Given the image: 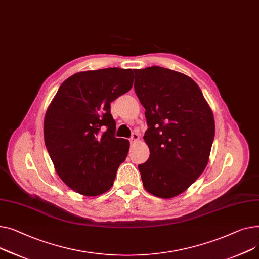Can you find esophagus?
Wrapping results in <instances>:
<instances>
[{
	"label": "esophagus",
	"instance_id": "obj_1",
	"mask_svg": "<svg viewBox=\"0 0 259 259\" xmlns=\"http://www.w3.org/2000/svg\"><path fill=\"white\" fill-rule=\"evenodd\" d=\"M138 140H139V135L137 134V133H134V134L132 135V137H131V143L134 144V143H136Z\"/></svg>",
	"mask_w": 259,
	"mask_h": 259
}]
</instances>
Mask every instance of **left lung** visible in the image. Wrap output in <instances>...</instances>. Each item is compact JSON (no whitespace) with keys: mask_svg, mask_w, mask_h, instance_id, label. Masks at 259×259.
Here are the masks:
<instances>
[{"mask_svg":"<svg viewBox=\"0 0 259 259\" xmlns=\"http://www.w3.org/2000/svg\"><path fill=\"white\" fill-rule=\"evenodd\" d=\"M134 72L149 126L144 136L149 158L138 166L143 186L155 196L171 199L206 168L215 133L213 113L189 76L157 66Z\"/></svg>","mask_w":259,"mask_h":259,"instance_id":"obj_1","label":"left lung"}]
</instances>
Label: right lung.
I'll return each mask as SVG.
<instances>
[{"label":"right lung","instance_id":"add662e5","mask_svg":"<svg viewBox=\"0 0 259 259\" xmlns=\"http://www.w3.org/2000/svg\"><path fill=\"white\" fill-rule=\"evenodd\" d=\"M132 69L75 73L59 87L44 120V138L58 177L87 196L108 191L130 141L116 138L111 102L132 89Z\"/></svg>","mask_w":259,"mask_h":259}]
</instances>
